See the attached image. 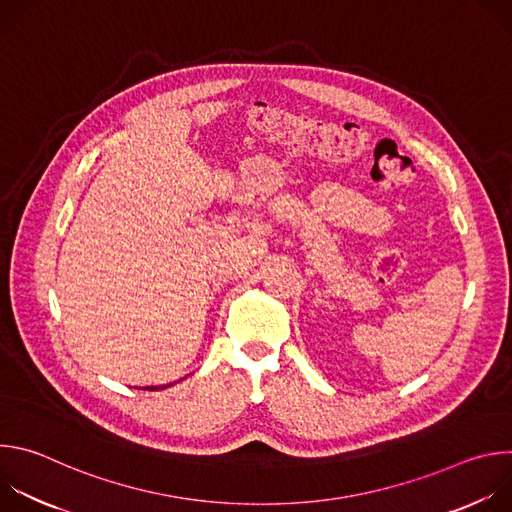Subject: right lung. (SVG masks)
<instances>
[{"mask_svg":"<svg viewBox=\"0 0 512 512\" xmlns=\"http://www.w3.org/2000/svg\"><path fill=\"white\" fill-rule=\"evenodd\" d=\"M162 389H166V387H162Z\"/></svg>","mask_w":512,"mask_h":512,"instance_id":"add662e5","label":"right lung"}]
</instances>
